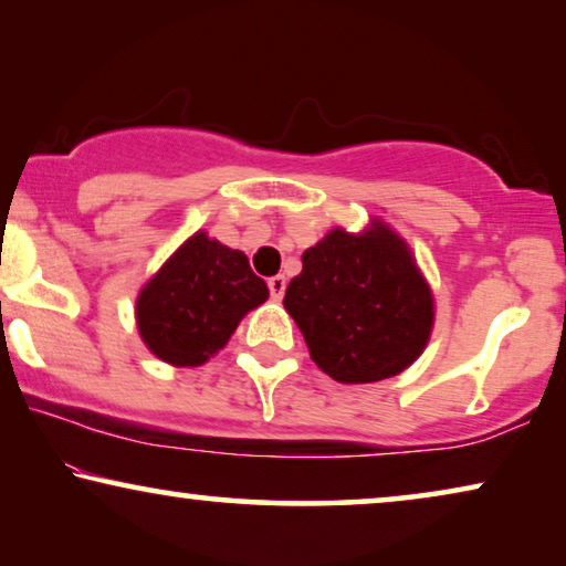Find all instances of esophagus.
<instances>
[{
	"instance_id": "obj_1",
	"label": "esophagus",
	"mask_w": 566,
	"mask_h": 566,
	"mask_svg": "<svg viewBox=\"0 0 566 566\" xmlns=\"http://www.w3.org/2000/svg\"><path fill=\"white\" fill-rule=\"evenodd\" d=\"M268 289H270V296H273L275 301H281L283 293H285V277L283 275H273L268 281Z\"/></svg>"
}]
</instances>
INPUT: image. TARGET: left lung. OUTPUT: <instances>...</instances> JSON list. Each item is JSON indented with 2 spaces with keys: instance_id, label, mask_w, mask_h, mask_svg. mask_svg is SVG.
Here are the masks:
<instances>
[{
  "instance_id": "obj_1",
  "label": "left lung",
  "mask_w": 566,
  "mask_h": 566,
  "mask_svg": "<svg viewBox=\"0 0 566 566\" xmlns=\"http://www.w3.org/2000/svg\"><path fill=\"white\" fill-rule=\"evenodd\" d=\"M285 289L312 360L339 384H370L412 366L432 329V296L407 244L374 223L329 231Z\"/></svg>"
}]
</instances>
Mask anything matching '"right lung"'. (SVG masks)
I'll return each mask as SVG.
<instances>
[{
  "label": "right lung",
  "mask_w": 566,
  "mask_h": 566,
  "mask_svg": "<svg viewBox=\"0 0 566 566\" xmlns=\"http://www.w3.org/2000/svg\"><path fill=\"white\" fill-rule=\"evenodd\" d=\"M265 298L268 285L250 260L198 231L146 283L136 301L138 332L157 358L200 366Z\"/></svg>",
  "instance_id": "1"
}]
</instances>
